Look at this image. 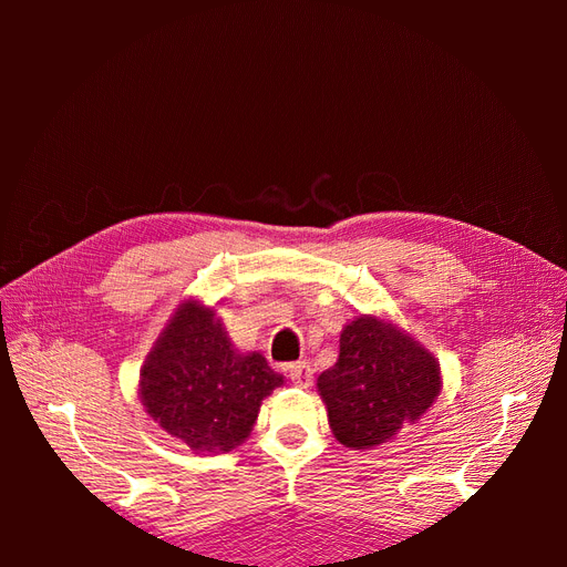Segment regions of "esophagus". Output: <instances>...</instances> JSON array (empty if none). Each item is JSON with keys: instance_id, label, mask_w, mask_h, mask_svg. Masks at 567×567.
I'll use <instances>...</instances> for the list:
<instances>
[{"instance_id": "34e87169", "label": "esophagus", "mask_w": 567, "mask_h": 567, "mask_svg": "<svg viewBox=\"0 0 567 567\" xmlns=\"http://www.w3.org/2000/svg\"><path fill=\"white\" fill-rule=\"evenodd\" d=\"M288 375H290V381H293V385H298V388H310L312 385V367L307 362L290 364Z\"/></svg>"}]
</instances>
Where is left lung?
Returning <instances> with one entry per match:
<instances>
[{"label": "left lung", "instance_id": "obj_1", "mask_svg": "<svg viewBox=\"0 0 567 567\" xmlns=\"http://www.w3.org/2000/svg\"><path fill=\"white\" fill-rule=\"evenodd\" d=\"M317 388L336 440L350 450H371L419 421L437 400V359L398 326L362 315L340 331L338 362Z\"/></svg>", "mask_w": 567, "mask_h": 567}]
</instances>
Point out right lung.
Wrapping results in <instances>:
<instances>
[{"mask_svg": "<svg viewBox=\"0 0 567 567\" xmlns=\"http://www.w3.org/2000/svg\"><path fill=\"white\" fill-rule=\"evenodd\" d=\"M140 379L146 414L196 452H231L284 375L260 352L234 350L213 307L186 300L148 352Z\"/></svg>", "mask_w": 567, "mask_h": 567, "instance_id": "obj_1", "label": "right lung"}]
</instances>
